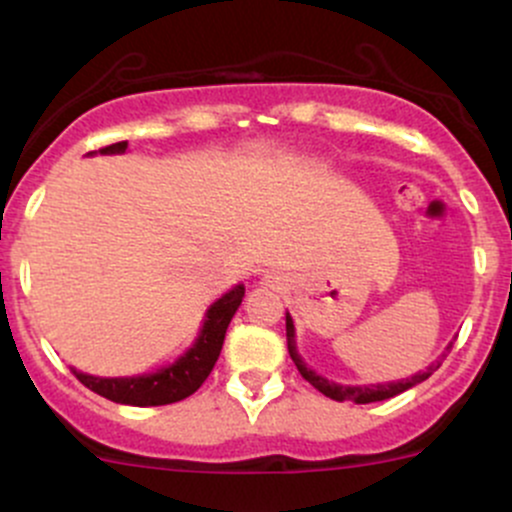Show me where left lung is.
<instances>
[{
  "mask_svg": "<svg viewBox=\"0 0 512 512\" xmlns=\"http://www.w3.org/2000/svg\"><path fill=\"white\" fill-rule=\"evenodd\" d=\"M287 348H289V355H292L294 365H297V370L301 373V378L309 380L311 385L316 387L319 392H324L326 397H331V400L336 402H355V405H368V402H380V400H390V397L400 395V392L410 390V387L424 383V380L429 378V375L434 373V370L439 368L441 360L437 363L429 365L427 370H422V373H414L412 378H402L397 380V383H375V385H341V383H333V380L324 378V375H319L316 370H311L309 365L304 363V358H301L299 351H297V328H294V319L289 316L287 311ZM451 351V343L446 346V353ZM446 353H441V358H446Z\"/></svg>",
  "mask_w": 512,
  "mask_h": 512,
  "instance_id": "left-lung-1",
  "label": "left lung"
}]
</instances>
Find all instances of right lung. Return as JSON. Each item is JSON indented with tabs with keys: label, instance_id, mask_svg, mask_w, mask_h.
Returning <instances> with one entry per match:
<instances>
[{
	"label": "right lung",
	"instance_id": "add662e5",
	"mask_svg": "<svg viewBox=\"0 0 512 512\" xmlns=\"http://www.w3.org/2000/svg\"><path fill=\"white\" fill-rule=\"evenodd\" d=\"M125 152L127 142H117L100 149V152H90L88 157H93V154ZM242 297H245V284H235V287L228 289L223 297L215 299L206 309V316H203V324L196 341H193L174 363L157 368L154 373L125 375V378H100V375L80 373V370L71 368L73 375L88 387V390L98 392V395L107 397V400L112 402H120V405L159 407L184 400V397L193 395V392L203 385V380L211 375L215 360H218L220 355V348H223L225 331H228L230 319H233L235 311H238Z\"/></svg>",
	"mask_w": 512,
	"mask_h": 512
}]
</instances>
